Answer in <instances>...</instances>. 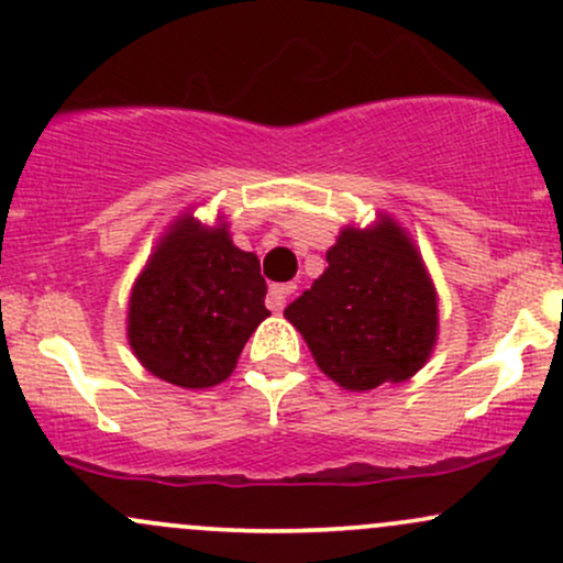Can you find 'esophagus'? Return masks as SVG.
Instances as JSON below:
<instances>
[{"label": "esophagus", "mask_w": 563, "mask_h": 563, "mask_svg": "<svg viewBox=\"0 0 563 563\" xmlns=\"http://www.w3.org/2000/svg\"><path fill=\"white\" fill-rule=\"evenodd\" d=\"M296 286L294 283H280V286H269V294H267V307L273 309V312H280L283 307H286L288 296L294 294Z\"/></svg>", "instance_id": "obj_1"}]
</instances>
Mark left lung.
<instances>
[{"label": "left lung", "instance_id": "left-lung-1", "mask_svg": "<svg viewBox=\"0 0 563 563\" xmlns=\"http://www.w3.org/2000/svg\"><path fill=\"white\" fill-rule=\"evenodd\" d=\"M312 288L286 307L328 378L352 391L416 376L437 341V290L405 230L346 228Z\"/></svg>", "mask_w": 563, "mask_h": 563}]
</instances>
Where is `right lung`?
<instances>
[{"mask_svg": "<svg viewBox=\"0 0 563 563\" xmlns=\"http://www.w3.org/2000/svg\"><path fill=\"white\" fill-rule=\"evenodd\" d=\"M267 283L260 260L232 245L228 224L183 217L161 238L129 299V346L153 376L209 389L235 371L260 328Z\"/></svg>", "mask_w": 563, "mask_h": 563, "instance_id": "1", "label": "right lung"}]
</instances>
